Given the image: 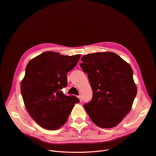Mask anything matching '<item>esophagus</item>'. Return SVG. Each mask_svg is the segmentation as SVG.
I'll use <instances>...</instances> for the list:
<instances>
[{"mask_svg": "<svg viewBox=\"0 0 156 156\" xmlns=\"http://www.w3.org/2000/svg\"><path fill=\"white\" fill-rule=\"evenodd\" d=\"M78 98H79V99L80 102H82V101H83V98H82L81 95H79V96H78Z\"/></svg>", "mask_w": 156, "mask_h": 156, "instance_id": "34e87169", "label": "esophagus"}]
</instances>
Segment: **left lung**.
I'll use <instances>...</instances> for the list:
<instances>
[{
	"label": "left lung",
	"mask_w": 156,
	"mask_h": 156,
	"mask_svg": "<svg viewBox=\"0 0 156 156\" xmlns=\"http://www.w3.org/2000/svg\"><path fill=\"white\" fill-rule=\"evenodd\" d=\"M81 61L93 90L91 101L84 105L86 113L99 127L116 126L130 112L137 94L131 66L111 52L87 54Z\"/></svg>",
	"instance_id": "obj_1"
}]
</instances>
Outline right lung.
<instances>
[{
    "label": "right lung",
    "instance_id": "right-lung-1",
    "mask_svg": "<svg viewBox=\"0 0 156 156\" xmlns=\"http://www.w3.org/2000/svg\"><path fill=\"white\" fill-rule=\"evenodd\" d=\"M80 55H63L45 52L31 59L21 83V94L31 118L41 127L56 130L63 126L76 103L61 89L67 86V73L76 66Z\"/></svg>",
    "mask_w": 156,
    "mask_h": 156
}]
</instances>
